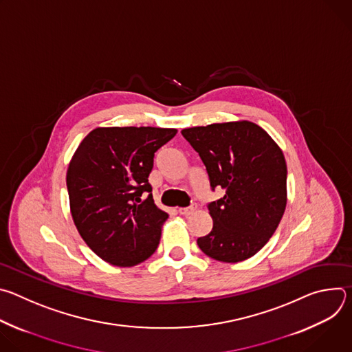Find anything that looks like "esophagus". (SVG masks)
<instances>
[{"label":"esophagus","instance_id":"esophagus-1","mask_svg":"<svg viewBox=\"0 0 352 352\" xmlns=\"http://www.w3.org/2000/svg\"><path fill=\"white\" fill-rule=\"evenodd\" d=\"M195 206L192 205V206H189V208H181V209H178V213L179 214H182V216H189V214H192L193 212H195Z\"/></svg>","mask_w":352,"mask_h":352}]
</instances>
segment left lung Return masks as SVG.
Returning a JSON list of instances; mask_svg holds the SVG:
<instances>
[{
	"label": "left lung",
	"instance_id": "obj_1",
	"mask_svg": "<svg viewBox=\"0 0 352 352\" xmlns=\"http://www.w3.org/2000/svg\"><path fill=\"white\" fill-rule=\"evenodd\" d=\"M199 153L210 186L224 196L209 204L212 231L197 238L202 252L224 263L256 255L287 206V164L280 146L259 125L231 121L181 131Z\"/></svg>",
	"mask_w": 352,
	"mask_h": 352
}]
</instances>
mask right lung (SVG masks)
<instances>
[{
  "label": "right lung",
  "instance_id": "add662e5",
  "mask_svg": "<svg viewBox=\"0 0 352 352\" xmlns=\"http://www.w3.org/2000/svg\"><path fill=\"white\" fill-rule=\"evenodd\" d=\"M175 133L174 128H96L74 153L67 171L71 214L86 245L107 263L132 267L157 249L168 214L155 205L147 178L155 153Z\"/></svg>",
  "mask_w": 352,
  "mask_h": 352
}]
</instances>
